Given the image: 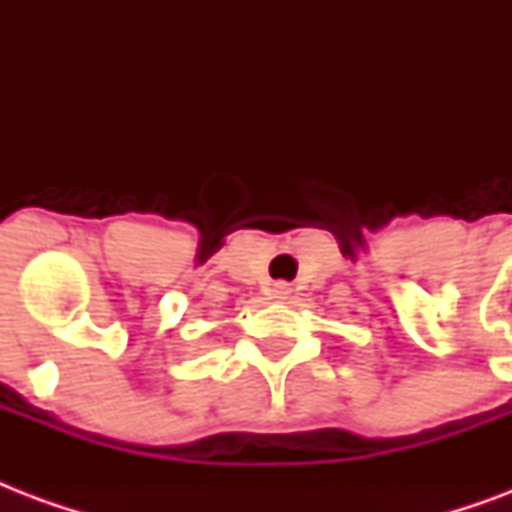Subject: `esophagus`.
Masks as SVG:
<instances>
[{"label": "esophagus", "mask_w": 512, "mask_h": 512, "mask_svg": "<svg viewBox=\"0 0 512 512\" xmlns=\"http://www.w3.org/2000/svg\"><path fill=\"white\" fill-rule=\"evenodd\" d=\"M271 292H273V297H279V300H284V297H287L289 292H292V289H289L287 281H276Z\"/></svg>", "instance_id": "1"}]
</instances>
